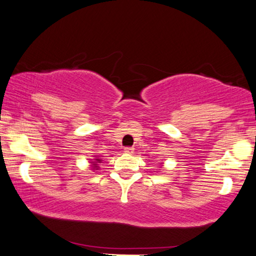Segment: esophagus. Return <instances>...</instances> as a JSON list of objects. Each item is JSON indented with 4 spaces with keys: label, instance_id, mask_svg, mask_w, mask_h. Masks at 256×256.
<instances>
[{
    "label": "esophagus",
    "instance_id": "obj_1",
    "mask_svg": "<svg viewBox=\"0 0 256 256\" xmlns=\"http://www.w3.org/2000/svg\"><path fill=\"white\" fill-rule=\"evenodd\" d=\"M124 152L126 154H133V152H134V148H133V147H125Z\"/></svg>",
    "mask_w": 256,
    "mask_h": 256
}]
</instances>
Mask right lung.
I'll list each match as a JSON object with an SVG mask.
<instances>
[{
  "instance_id": "1",
  "label": "right lung",
  "mask_w": 256,
  "mask_h": 256,
  "mask_svg": "<svg viewBox=\"0 0 256 256\" xmlns=\"http://www.w3.org/2000/svg\"><path fill=\"white\" fill-rule=\"evenodd\" d=\"M100 161H102V160H100V159H95V161H92V168L96 169V170H97V169H98V164H100Z\"/></svg>"
}]
</instances>
